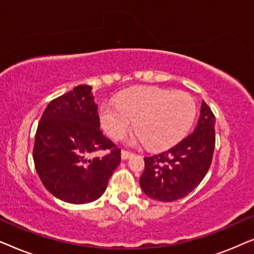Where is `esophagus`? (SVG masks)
Instances as JSON below:
<instances>
[{
    "instance_id": "esophagus-1",
    "label": "esophagus",
    "mask_w": 254,
    "mask_h": 254,
    "mask_svg": "<svg viewBox=\"0 0 254 254\" xmlns=\"http://www.w3.org/2000/svg\"><path fill=\"white\" fill-rule=\"evenodd\" d=\"M133 154H131V152H128V151H121V159H123V161H126V159H128V158H130V157H133Z\"/></svg>"
}]
</instances>
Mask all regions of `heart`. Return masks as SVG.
Segmentation results:
<instances>
[{
    "label": "heart",
    "mask_w": 254,
    "mask_h": 254,
    "mask_svg": "<svg viewBox=\"0 0 254 254\" xmlns=\"http://www.w3.org/2000/svg\"><path fill=\"white\" fill-rule=\"evenodd\" d=\"M195 113V102L187 92L143 85L120 93L116 103H103L99 120L103 129L116 140L125 136L134 120L137 141L154 149H166L186 136Z\"/></svg>",
    "instance_id": "1"
}]
</instances>
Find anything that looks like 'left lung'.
I'll list each match as a JSON object with an SVG mask.
<instances>
[{
  "mask_svg": "<svg viewBox=\"0 0 254 254\" xmlns=\"http://www.w3.org/2000/svg\"><path fill=\"white\" fill-rule=\"evenodd\" d=\"M215 117L206 103L192 134L169 150L144 157L140 178L150 199L170 202L189 195L206 176L215 149Z\"/></svg>",
  "mask_w": 254,
  "mask_h": 254,
  "instance_id": "obj_1",
  "label": "left lung"
}]
</instances>
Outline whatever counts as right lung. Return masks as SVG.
<instances>
[{
	"label": "right lung",
	"instance_id": "right-lung-1",
	"mask_svg": "<svg viewBox=\"0 0 254 254\" xmlns=\"http://www.w3.org/2000/svg\"><path fill=\"white\" fill-rule=\"evenodd\" d=\"M90 85H78L52 100L34 138L33 161L48 192L64 202L99 199L121 161V150L100 130L98 106ZM112 148L102 159L92 152Z\"/></svg>",
	"mask_w": 254,
	"mask_h": 254
}]
</instances>
